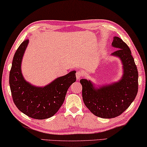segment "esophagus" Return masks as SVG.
Listing matches in <instances>:
<instances>
[{
  "mask_svg": "<svg viewBox=\"0 0 147 147\" xmlns=\"http://www.w3.org/2000/svg\"><path fill=\"white\" fill-rule=\"evenodd\" d=\"M83 75H84V74L81 71H77L76 73V79H77L78 80H80V79L82 77Z\"/></svg>",
  "mask_w": 147,
  "mask_h": 147,
  "instance_id": "34e87169",
  "label": "esophagus"
}]
</instances>
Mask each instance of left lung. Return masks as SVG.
I'll return each mask as SVG.
<instances>
[{"label": "left lung", "mask_w": 147, "mask_h": 147, "mask_svg": "<svg viewBox=\"0 0 147 147\" xmlns=\"http://www.w3.org/2000/svg\"><path fill=\"white\" fill-rule=\"evenodd\" d=\"M112 55L119 57L123 65L120 80L95 88L90 80L81 79L82 98L86 107L94 115L113 118L120 115L130 106L138 92V71L129 48L122 39L114 37Z\"/></svg>", "instance_id": "8db88e82"}]
</instances>
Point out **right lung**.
I'll return each instance as SVG.
<instances>
[{
	"label": "right lung",
	"instance_id": "obj_1",
	"mask_svg": "<svg viewBox=\"0 0 147 147\" xmlns=\"http://www.w3.org/2000/svg\"><path fill=\"white\" fill-rule=\"evenodd\" d=\"M29 40L20 44L13 58L9 76L11 96L19 110L34 119L52 117L63 103L67 92L75 82L76 71L57 78L44 87L32 86L23 78L21 70L22 58Z\"/></svg>",
	"mask_w": 147,
	"mask_h": 147
}]
</instances>
